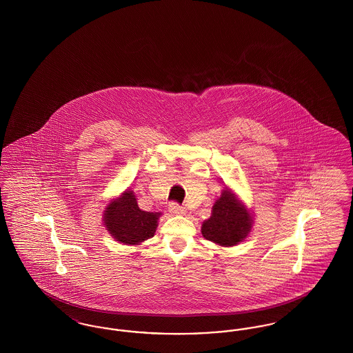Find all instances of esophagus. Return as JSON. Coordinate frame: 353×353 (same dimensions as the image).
Here are the masks:
<instances>
[{"instance_id":"esophagus-1","label":"esophagus","mask_w":353,"mask_h":353,"mask_svg":"<svg viewBox=\"0 0 353 353\" xmlns=\"http://www.w3.org/2000/svg\"><path fill=\"white\" fill-rule=\"evenodd\" d=\"M169 212L172 214H176V216H183V214H185L186 209H185L184 206H181L180 203H177V202H170L169 203Z\"/></svg>"}]
</instances>
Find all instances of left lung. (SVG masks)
I'll list each match as a JSON object with an SVG mask.
<instances>
[{
    "mask_svg": "<svg viewBox=\"0 0 353 353\" xmlns=\"http://www.w3.org/2000/svg\"><path fill=\"white\" fill-rule=\"evenodd\" d=\"M250 229L249 212L229 190H223L213 206L212 217L202 223L201 232L208 241L221 246H234L248 236Z\"/></svg>",
    "mask_w": 353,
    "mask_h": 353,
    "instance_id": "left-lung-1",
    "label": "left lung"
}]
</instances>
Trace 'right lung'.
<instances>
[{
	"instance_id": "add662e5",
	"label": "right lung",
	"mask_w": 353,
	"mask_h": 353,
	"mask_svg": "<svg viewBox=\"0 0 353 353\" xmlns=\"http://www.w3.org/2000/svg\"><path fill=\"white\" fill-rule=\"evenodd\" d=\"M159 217L160 213L141 210L134 193L127 190L107 206L104 225L120 243L137 245L154 235Z\"/></svg>"
}]
</instances>
